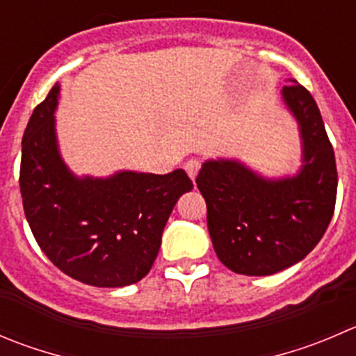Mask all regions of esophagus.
Masks as SVG:
<instances>
[{
	"label": "esophagus",
	"instance_id": "esophagus-1",
	"mask_svg": "<svg viewBox=\"0 0 356 356\" xmlns=\"http://www.w3.org/2000/svg\"><path fill=\"white\" fill-rule=\"evenodd\" d=\"M200 167H202V163H200V160H195V158H193V160H188L184 163V170L188 172V175L193 179V181H195L196 175H198Z\"/></svg>",
	"mask_w": 356,
	"mask_h": 356
}]
</instances>
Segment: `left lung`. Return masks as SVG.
<instances>
[{
    "instance_id": "left-lung-1",
    "label": "left lung",
    "mask_w": 356,
    "mask_h": 356,
    "mask_svg": "<svg viewBox=\"0 0 356 356\" xmlns=\"http://www.w3.org/2000/svg\"><path fill=\"white\" fill-rule=\"evenodd\" d=\"M289 83L282 99L301 132L298 175L264 179L236 160H209L196 177L213 250L238 275L268 277L305 259L336 207V158L320 109L305 86Z\"/></svg>"
}]
</instances>
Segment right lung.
Instances as JSON below:
<instances>
[{
    "instance_id": "add662e5",
    "label": "right lung",
    "mask_w": 356,
    "mask_h": 356,
    "mask_svg": "<svg viewBox=\"0 0 356 356\" xmlns=\"http://www.w3.org/2000/svg\"><path fill=\"white\" fill-rule=\"evenodd\" d=\"M58 83L31 115L22 137L20 193L38 245L67 277L94 287H125L149 273L179 196L184 170L165 175L116 172L76 177L55 136Z\"/></svg>"
}]
</instances>
